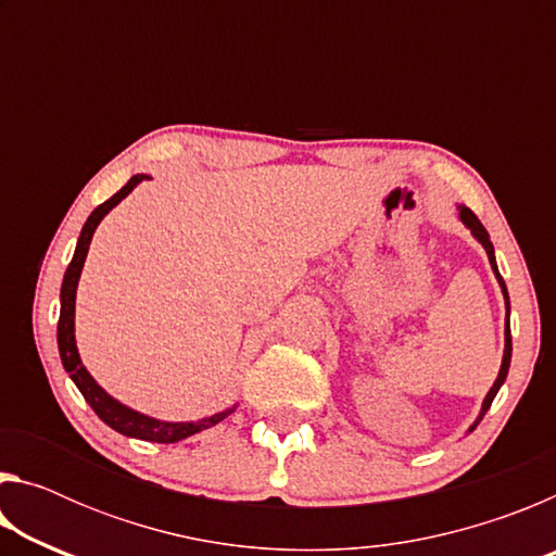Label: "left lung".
<instances>
[{
    "label": "left lung",
    "mask_w": 556,
    "mask_h": 556,
    "mask_svg": "<svg viewBox=\"0 0 556 556\" xmlns=\"http://www.w3.org/2000/svg\"><path fill=\"white\" fill-rule=\"evenodd\" d=\"M458 218H460V223L466 225V228L473 232V238L483 244L485 248V255H488V260H491V267H493V271H495V279H497V285H501V289H503V296H505V308H507V324H505V351H503V365H501V372H497V378H495V382H493V388H491V392L485 394V400H483V407H481V414H478V419L473 421V427H470L468 431H473L476 427H478V421H481L483 417H485V412L491 409V404H493V400H495V394H497V390L503 388V382H505V378H507V370H510V357H513V336H510V296H507V287H505V281H503V277H501V271H497V265H495V250H493V242H491V238H488V230L483 228V223L476 218V213L470 211V208H466V205H458Z\"/></svg>",
    "instance_id": "obj_1"
}]
</instances>
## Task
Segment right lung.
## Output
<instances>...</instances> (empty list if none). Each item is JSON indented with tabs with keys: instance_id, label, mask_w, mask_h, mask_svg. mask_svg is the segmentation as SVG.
I'll return each mask as SVG.
<instances>
[{
	"instance_id": "right-lung-1",
	"label": "right lung",
	"mask_w": 556,
	"mask_h": 556,
	"mask_svg": "<svg viewBox=\"0 0 556 556\" xmlns=\"http://www.w3.org/2000/svg\"><path fill=\"white\" fill-rule=\"evenodd\" d=\"M147 178H149L147 174L131 176L129 181L122 186L115 195H112V199H108L105 203L98 205V208L90 213V218L86 220V225H83L78 244H75V255L71 260L68 269H65L63 287H61L59 351H61V361H63L65 372L71 375V380L75 382V388L80 390L83 397H86V402L90 404L92 409H96L98 417L105 421L108 427H112L115 431H119V434L131 437V439L156 441V444H176V441L199 434V431H203V429L215 427V425H218V421H223L225 417H228L230 412H235V407L213 414V417L199 419V421H162V419L147 417V414H139L135 409L125 407V404L117 402L115 397H110V394L102 390L96 380H92V375L86 368H83L78 348H75V289H78V279H80L83 265H86L92 232H96L100 220L105 218V215L112 208H115V205L122 199H125V195L131 193V188H135L137 184L147 181Z\"/></svg>"
}]
</instances>
